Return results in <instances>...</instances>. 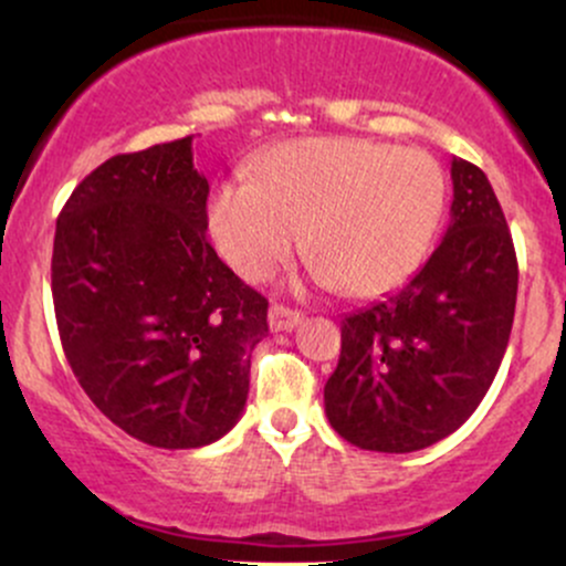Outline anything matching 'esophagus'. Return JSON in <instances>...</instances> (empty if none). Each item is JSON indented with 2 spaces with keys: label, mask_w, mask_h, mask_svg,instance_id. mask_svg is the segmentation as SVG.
Here are the masks:
<instances>
[{
  "label": "esophagus",
  "mask_w": 566,
  "mask_h": 566,
  "mask_svg": "<svg viewBox=\"0 0 566 566\" xmlns=\"http://www.w3.org/2000/svg\"><path fill=\"white\" fill-rule=\"evenodd\" d=\"M303 319L301 311H292L287 305H271L269 308V327L274 329V333H284V329H292L297 327Z\"/></svg>",
  "instance_id": "1"
}]
</instances>
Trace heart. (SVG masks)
Segmentation results:
<instances>
[{"label":"heart","instance_id":"heart-1","mask_svg":"<svg viewBox=\"0 0 566 566\" xmlns=\"http://www.w3.org/2000/svg\"><path fill=\"white\" fill-rule=\"evenodd\" d=\"M447 207L444 170L420 148L367 138H303L265 154L250 180L207 205L212 242L237 274L271 276L303 252L340 295L375 297L423 265Z\"/></svg>","mask_w":566,"mask_h":566}]
</instances>
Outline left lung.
I'll return each mask as SVG.
<instances>
[{"instance_id":"left-lung-1","label":"left lung","mask_w":566,"mask_h":566,"mask_svg":"<svg viewBox=\"0 0 566 566\" xmlns=\"http://www.w3.org/2000/svg\"><path fill=\"white\" fill-rule=\"evenodd\" d=\"M452 220L428 263L340 324L324 386L329 426L354 447L415 452L450 437L490 391L516 308L518 265L486 175L452 159Z\"/></svg>"}]
</instances>
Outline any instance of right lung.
<instances>
[{
  "instance_id": "add662e5",
  "label": "right lung",
  "mask_w": 566,
  "mask_h": 566,
  "mask_svg": "<svg viewBox=\"0 0 566 566\" xmlns=\"http://www.w3.org/2000/svg\"><path fill=\"white\" fill-rule=\"evenodd\" d=\"M193 135L116 154L55 226V322L93 405L143 444L193 450L229 433L250 391L269 301L207 242Z\"/></svg>"
}]
</instances>
